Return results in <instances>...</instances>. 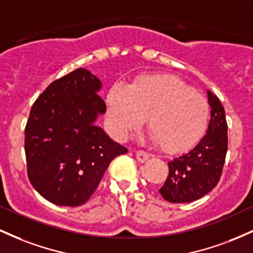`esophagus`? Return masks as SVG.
Segmentation results:
<instances>
[{"label":"esophagus","mask_w":253,"mask_h":253,"mask_svg":"<svg viewBox=\"0 0 253 253\" xmlns=\"http://www.w3.org/2000/svg\"><path fill=\"white\" fill-rule=\"evenodd\" d=\"M135 157L139 162H141V163H143V162H145L147 158H149L150 155L143 150H138V151H135Z\"/></svg>","instance_id":"1"}]
</instances>
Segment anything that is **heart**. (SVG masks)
<instances>
[{
  "label": "heart",
  "mask_w": 253,
  "mask_h": 253,
  "mask_svg": "<svg viewBox=\"0 0 253 253\" xmlns=\"http://www.w3.org/2000/svg\"><path fill=\"white\" fill-rule=\"evenodd\" d=\"M109 127L123 139L147 118V128L167 152L194 147L208 128L211 107L202 94L170 75H145L128 89L113 85L107 95Z\"/></svg>",
  "instance_id": "obj_1"
}]
</instances>
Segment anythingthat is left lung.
I'll use <instances>...</instances> for the list:
<instances>
[{"mask_svg": "<svg viewBox=\"0 0 253 253\" xmlns=\"http://www.w3.org/2000/svg\"><path fill=\"white\" fill-rule=\"evenodd\" d=\"M211 121L206 134L193 149L170 161L169 176L159 189L163 199L185 203L201 199L215 188L222 173L227 152V123L225 109L207 90Z\"/></svg>", "mask_w": 253, "mask_h": 253, "instance_id": "left-lung-1", "label": "left lung"}]
</instances>
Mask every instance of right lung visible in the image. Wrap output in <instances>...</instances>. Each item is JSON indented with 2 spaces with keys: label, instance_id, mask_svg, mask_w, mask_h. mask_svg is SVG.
I'll return each mask as SVG.
<instances>
[{
  "label": "right lung",
  "instance_id": "obj_1",
  "mask_svg": "<svg viewBox=\"0 0 253 253\" xmlns=\"http://www.w3.org/2000/svg\"><path fill=\"white\" fill-rule=\"evenodd\" d=\"M98 78L80 68L52 82L25 128L27 175L43 199L76 207L92 195L110 162L127 152L98 127L106 103Z\"/></svg>",
  "mask_w": 253,
  "mask_h": 253
}]
</instances>
